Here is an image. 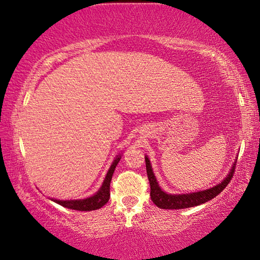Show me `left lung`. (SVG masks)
<instances>
[{
  "instance_id": "1",
  "label": "left lung",
  "mask_w": 260,
  "mask_h": 260,
  "mask_svg": "<svg viewBox=\"0 0 260 260\" xmlns=\"http://www.w3.org/2000/svg\"><path fill=\"white\" fill-rule=\"evenodd\" d=\"M146 161V170H147V176H148L149 184H150V199H152L153 203L157 205L161 209H185V208H191L196 207V205L203 204L208 201H210L216 197L218 193L223 191V189L229 184L230 180L232 179L235 173V166L236 162L232 165L229 174H228L225 179L218 183L215 187L209 188L207 190H201L196 192L190 193H167L161 189L158 185V182L156 177L154 175L152 165L148 156H145Z\"/></svg>"
}]
</instances>
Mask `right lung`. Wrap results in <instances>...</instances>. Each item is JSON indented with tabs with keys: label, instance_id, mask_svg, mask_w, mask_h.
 I'll use <instances>...</instances> for the list:
<instances>
[{
	"label": "right lung",
	"instance_id": "1",
	"mask_svg": "<svg viewBox=\"0 0 260 260\" xmlns=\"http://www.w3.org/2000/svg\"><path fill=\"white\" fill-rule=\"evenodd\" d=\"M120 158H121V154H118L115 156L114 161L112 162L110 169L105 176V180H104L102 187L98 191H96L94 195L90 197H86V199L81 200H56L51 199L53 202L58 203L61 207H65L68 209H72V210H78V211H92L96 210V209H100L103 205H105L108 200H110V183L112 180V176H113V173L115 170V167L119 164Z\"/></svg>",
	"mask_w": 260,
	"mask_h": 260
}]
</instances>
